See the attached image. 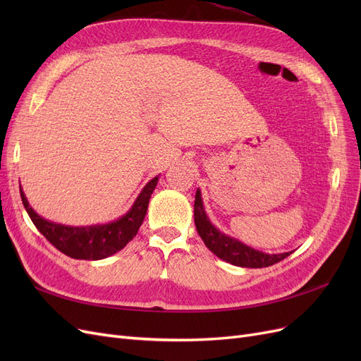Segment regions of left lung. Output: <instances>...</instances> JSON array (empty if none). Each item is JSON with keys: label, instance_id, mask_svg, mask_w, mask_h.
<instances>
[{"label": "left lung", "instance_id": "obj_1", "mask_svg": "<svg viewBox=\"0 0 361 361\" xmlns=\"http://www.w3.org/2000/svg\"><path fill=\"white\" fill-rule=\"evenodd\" d=\"M194 223H195V227H197L200 238L203 239L204 245L209 248L216 257H220L221 260H226L235 267L265 268V267L277 264V262L283 260L292 253V251H288V253H276V255L264 253V251L250 247L239 241V239L221 232L220 228H216L211 223L209 216H207L200 190H197V192H195Z\"/></svg>", "mask_w": 361, "mask_h": 361}]
</instances>
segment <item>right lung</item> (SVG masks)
I'll return each mask as SVG.
<instances>
[{
  "mask_svg": "<svg viewBox=\"0 0 361 361\" xmlns=\"http://www.w3.org/2000/svg\"><path fill=\"white\" fill-rule=\"evenodd\" d=\"M158 179L159 176H155L145 185L126 214L110 223L92 226H66L49 221L32 209L20 185L19 191L31 221L54 247L73 259L101 260L116 255L129 241H133L145 220L150 195Z\"/></svg>",
  "mask_w": 361,
  "mask_h": 361,
  "instance_id": "add662e5",
  "label": "right lung"
}]
</instances>
